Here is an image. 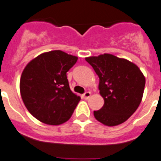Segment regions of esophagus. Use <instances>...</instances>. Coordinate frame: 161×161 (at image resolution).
Listing matches in <instances>:
<instances>
[{"label":"esophagus","instance_id":"obj_1","mask_svg":"<svg viewBox=\"0 0 161 161\" xmlns=\"http://www.w3.org/2000/svg\"><path fill=\"white\" fill-rule=\"evenodd\" d=\"M91 92H85L84 94H83V97H84V99L87 100L89 98V97H91Z\"/></svg>","mask_w":161,"mask_h":161}]
</instances>
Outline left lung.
<instances>
[{
	"label": "left lung",
	"instance_id": "1",
	"mask_svg": "<svg viewBox=\"0 0 161 161\" xmlns=\"http://www.w3.org/2000/svg\"><path fill=\"white\" fill-rule=\"evenodd\" d=\"M85 60L100 78V94L104 99L101 110L93 112L96 119L106 126L123 124L138 108L146 78L137 65L111 54L89 56Z\"/></svg>",
	"mask_w": 161,
	"mask_h": 161
}]
</instances>
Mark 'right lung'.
<instances>
[{
    "mask_svg": "<svg viewBox=\"0 0 161 161\" xmlns=\"http://www.w3.org/2000/svg\"><path fill=\"white\" fill-rule=\"evenodd\" d=\"M78 57L60 50L32 59L20 77L24 106L32 116L49 125H60L72 116L80 97L70 90L66 73Z\"/></svg>",
    "mask_w": 161,
    "mask_h": 161,
    "instance_id": "1",
    "label": "right lung"
}]
</instances>
